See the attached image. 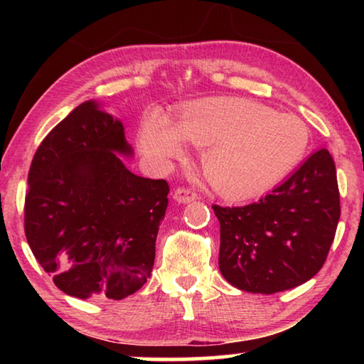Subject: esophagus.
Here are the masks:
<instances>
[{"instance_id":"1","label":"esophagus","mask_w":364,"mask_h":364,"mask_svg":"<svg viewBox=\"0 0 364 364\" xmlns=\"http://www.w3.org/2000/svg\"><path fill=\"white\" fill-rule=\"evenodd\" d=\"M173 199L178 202V204H188V202H193L197 199V194L193 189L178 188L173 194Z\"/></svg>"}]
</instances>
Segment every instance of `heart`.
<instances>
[{"label":"heart","instance_id":"b5f03b06","mask_svg":"<svg viewBox=\"0 0 364 364\" xmlns=\"http://www.w3.org/2000/svg\"><path fill=\"white\" fill-rule=\"evenodd\" d=\"M308 128L299 117L274 112L241 97L196 102L171 123L159 110L139 125L141 152L167 164L184 154V141L202 147L200 167L228 199H249L274 186L304 157Z\"/></svg>","mask_w":364,"mask_h":364}]
</instances>
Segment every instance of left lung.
<instances>
[{"label": "left lung", "instance_id": "obj_1", "mask_svg": "<svg viewBox=\"0 0 364 364\" xmlns=\"http://www.w3.org/2000/svg\"><path fill=\"white\" fill-rule=\"evenodd\" d=\"M212 208L220 221L218 267L231 286L252 294L297 287L321 269L334 241L336 164L319 149L258 202Z\"/></svg>", "mask_w": 364, "mask_h": 364}]
</instances>
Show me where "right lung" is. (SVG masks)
I'll return each mask as SVG.
<instances>
[{
    "label": "right lung",
    "instance_id": "1",
    "mask_svg": "<svg viewBox=\"0 0 364 364\" xmlns=\"http://www.w3.org/2000/svg\"><path fill=\"white\" fill-rule=\"evenodd\" d=\"M123 123L86 101L58 123L28 171L26 236L54 284L77 299L122 300L156 258L168 183L132 173Z\"/></svg>",
    "mask_w": 364,
    "mask_h": 364
}]
</instances>
